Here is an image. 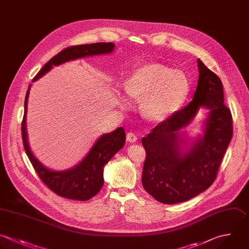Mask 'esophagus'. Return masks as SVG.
<instances>
[{"mask_svg": "<svg viewBox=\"0 0 249 249\" xmlns=\"http://www.w3.org/2000/svg\"><path fill=\"white\" fill-rule=\"evenodd\" d=\"M126 140H127L128 142H130V143H134V142H136V140H137V136H136L133 132H128V133L126 134Z\"/></svg>", "mask_w": 249, "mask_h": 249, "instance_id": "34e87169", "label": "esophagus"}]
</instances>
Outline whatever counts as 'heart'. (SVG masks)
Instances as JSON below:
<instances>
[{
	"label": "heart",
	"mask_w": 249,
	"mask_h": 249,
	"mask_svg": "<svg viewBox=\"0 0 249 249\" xmlns=\"http://www.w3.org/2000/svg\"><path fill=\"white\" fill-rule=\"evenodd\" d=\"M128 97L142 103L143 116L152 122H163L186 104L191 84L187 75L158 62L137 67L124 83Z\"/></svg>",
	"instance_id": "heart-1"
}]
</instances>
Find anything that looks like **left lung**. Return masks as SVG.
I'll list each match as a JSON object with an SVG mask.
<instances>
[{
	"mask_svg": "<svg viewBox=\"0 0 249 249\" xmlns=\"http://www.w3.org/2000/svg\"><path fill=\"white\" fill-rule=\"evenodd\" d=\"M197 67L199 75L193 100L142 138L146 151L142 185L161 203L186 201L209 188L232 137V119L224 104L222 82L199 59ZM200 106L211 111L205 135L182 155L178 130L190 122Z\"/></svg>",
	"mask_w": 249,
	"mask_h": 249,
	"instance_id": "left-lung-1",
	"label": "left lung"
}]
</instances>
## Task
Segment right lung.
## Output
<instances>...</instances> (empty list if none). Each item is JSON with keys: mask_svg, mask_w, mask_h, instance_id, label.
I'll return each mask as SVG.
<instances>
[{"mask_svg": "<svg viewBox=\"0 0 249 249\" xmlns=\"http://www.w3.org/2000/svg\"><path fill=\"white\" fill-rule=\"evenodd\" d=\"M113 43H95L90 45L72 46L64 49L54 55L35 76L38 80L48 73L53 66L59 65L69 60L95 54L109 53L114 51ZM29 89L24 102V116L21 124V136L24 150L42 182L59 196L69 199L88 200L93 197L101 190L103 179V167L121 150L125 142V133L123 127H119L111 133L102 135L91 148L87 157L76 167L66 171H53L45 167L31 153L26 136V110Z\"/></svg>", "mask_w": 249, "mask_h": 249, "instance_id": "obj_1", "label": "right lung"}]
</instances>
